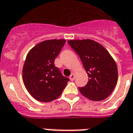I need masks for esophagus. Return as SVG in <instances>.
<instances>
[{"label":"esophagus","instance_id":"1","mask_svg":"<svg viewBox=\"0 0 133 133\" xmlns=\"http://www.w3.org/2000/svg\"><path fill=\"white\" fill-rule=\"evenodd\" d=\"M75 77H76V74H74V73H73V74H71V75H70L69 79H70V80H71V81H73V80L75 79Z\"/></svg>","mask_w":133,"mask_h":133}]
</instances>
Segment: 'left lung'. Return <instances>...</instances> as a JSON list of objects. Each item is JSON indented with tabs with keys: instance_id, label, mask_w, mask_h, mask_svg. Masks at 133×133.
<instances>
[{
	"instance_id": "left-lung-1",
	"label": "left lung",
	"mask_w": 133,
	"mask_h": 133,
	"mask_svg": "<svg viewBox=\"0 0 133 133\" xmlns=\"http://www.w3.org/2000/svg\"><path fill=\"white\" fill-rule=\"evenodd\" d=\"M67 42L79 56L89 77L86 86L79 88L81 94L92 101H101L108 97L118 79L113 58L103 46L91 39Z\"/></svg>"
}]
</instances>
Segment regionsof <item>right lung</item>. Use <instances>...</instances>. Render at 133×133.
Returning a JSON list of instances; mask_svg holds the SVG:
<instances>
[{
	"label": "right lung",
	"mask_w": 133,
	"mask_h": 133,
	"mask_svg": "<svg viewBox=\"0 0 133 133\" xmlns=\"http://www.w3.org/2000/svg\"><path fill=\"white\" fill-rule=\"evenodd\" d=\"M65 39L46 40L29 51L23 67V81L29 94L39 102L58 98L69 79L54 65Z\"/></svg>",
	"instance_id": "obj_1"
}]
</instances>
